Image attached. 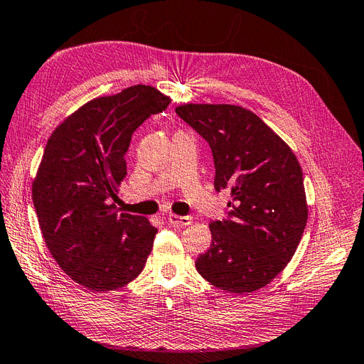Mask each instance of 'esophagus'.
Returning <instances> with one entry per match:
<instances>
[{"label": "esophagus", "instance_id": "34e87169", "mask_svg": "<svg viewBox=\"0 0 364 364\" xmlns=\"http://www.w3.org/2000/svg\"><path fill=\"white\" fill-rule=\"evenodd\" d=\"M168 223L173 225V226H178V228H182V226H188L191 225V217H182V215H176V214H170L168 215Z\"/></svg>", "mask_w": 364, "mask_h": 364}]
</instances>
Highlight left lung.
Instances as JSON below:
<instances>
[{
  "mask_svg": "<svg viewBox=\"0 0 364 364\" xmlns=\"http://www.w3.org/2000/svg\"><path fill=\"white\" fill-rule=\"evenodd\" d=\"M178 115L213 150L220 191L230 188L229 220L209 223L213 241L196 269L229 293L257 291L299 246L308 218L302 168L293 150L249 109L186 103Z\"/></svg>",
  "mask_w": 364,
  "mask_h": 364,
  "instance_id": "1",
  "label": "left lung"
}]
</instances>
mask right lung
<instances>
[{
  "label": "right lung",
  "instance_id": "right-lung-1",
  "mask_svg": "<svg viewBox=\"0 0 364 364\" xmlns=\"http://www.w3.org/2000/svg\"><path fill=\"white\" fill-rule=\"evenodd\" d=\"M170 105L156 87L135 85L97 97L53 130L31 185L43 240L68 277L92 291L134 281L158 232L142 215L118 214L132 134Z\"/></svg>",
  "mask_w": 364,
  "mask_h": 364
}]
</instances>
